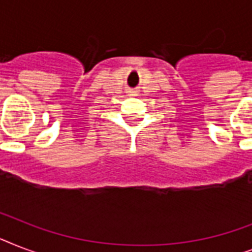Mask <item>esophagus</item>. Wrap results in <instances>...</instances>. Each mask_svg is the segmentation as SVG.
<instances>
[{
	"label": "esophagus",
	"mask_w": 252,
	"mask_h": 252,
	"mask_svg": "<svg viewBox=\"0 0 252 252\" xmlns=\"http://www.w3.org/2000/svg\"><path fill=\"white\" fill-rule=\"evenodd\" d=\"M130 95H136V91H133V93H132V94Z\"/></svg>",
	"instance_id": "obj_1"
}]
</instances>
